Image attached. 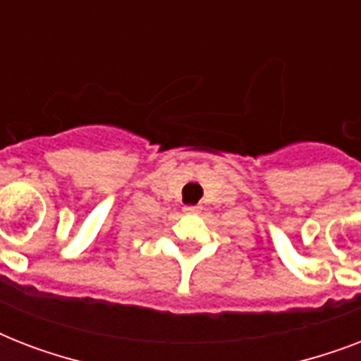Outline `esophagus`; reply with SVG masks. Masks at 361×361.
Returning a JSON list of instances; mask_svg holds the SVG:
<instances>
[{
    "label": "esophagus",
    "instance_id": "34e87169",
    "mask_svg": "<svg viewBox=\"0 0 361 361\" xmlns=\"http://www.w3.org/2000/svg\"><path fill=\"white\" fill-rule=\"evenodd\" d=\"M183 212H185V214H198V212H200V206H185Z\"/></svg>",
    "mask_w": 361,
    "mask_h": 361
}]
</instances>
